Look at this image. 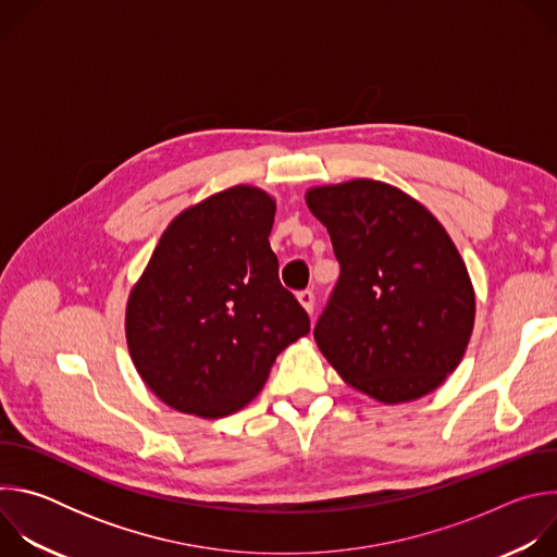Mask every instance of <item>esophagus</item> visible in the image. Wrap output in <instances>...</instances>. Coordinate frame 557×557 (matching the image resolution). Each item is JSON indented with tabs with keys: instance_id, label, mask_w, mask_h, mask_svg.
Returning <instances> with one entry per match:
<instances>
[{
	"instance_id": "esophagus-1",
	"label": "esophagus",
	"mask_w": 557,
	"mask_h": 557,
	"mask_svg": "<svg viewBox=\"0 0 557 557\" xmlns=\"http://www.w3.org/2000/svg\"><path fill=\"white\" fill-rule=\"evenodd\" d=\"M297 299H299V304L306 308V312H312V308H314V293H312L310 288L299 290V293H297Z\"/></svg>"
}]
</instances>
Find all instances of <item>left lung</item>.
<instances>
[{
	"instance_id": "1",
	"label": "left lung",
	"mask_w": 557,
	"mask_h": 557,
	"mask_svg": "<svg viewBox=\"0 0 557 557\" xmlns=\"http://www.w3.org/2000/svg\"><path fill=\"white\" fill-rule=\"evenodd\" d=\"M339 280L314 342L352 387L381 404L414 401L460 363L475 314L467 267L441 222L392 185L312 187Z\"/></svg>"
}]
</instances>
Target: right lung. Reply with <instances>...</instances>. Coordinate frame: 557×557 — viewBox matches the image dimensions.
I'll return each mask as SVG.
<instances>
[{"mask_svg":"<svg viewBox=\"0 0 557 557\" xmlns=\"http://www.w3.org/2000/svg\"><path fill=\"white\" fill-rule=\"evenodd\" d=\"M275 200L237 185L185 209L132 288L125 335L147 387L170 408L220 419L243 410L310 320L277 275Z\"/></svg>","mask_w":557,"mask_h":557,"instance_id":"add662e5","label":"right lung"}]
</instances>
